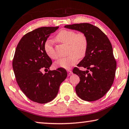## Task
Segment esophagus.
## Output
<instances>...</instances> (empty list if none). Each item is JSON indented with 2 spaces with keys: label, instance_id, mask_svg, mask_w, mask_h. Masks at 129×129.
Listing matches in <instances>:
<instances>
[{
  "label": "esophagus",
  "instance_id": "34e87169",
  "mask_svg": "<svg viewBox=\"0 0 129 129\" xmlns=\"http://www.w3.org/2000/svg\"><path fill=\"white\" fill-rule=\"evenodd\" d=\"M67 72H68V76H70L72 74V71H71V70H67Z\"/></svg>",
  "mask_w": 129,
  "mask_h": 129
}]
</instances>
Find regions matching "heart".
Instances as JSON below:
<instances>
[{
	"mask_svg": "<svg viewBox=\"0 0 129 129\" xmlns=\"http://www.w3.org/2000/svg\"><path fill=\"white\" fill-rule=\"evenodd\" d=\"M57 41L68 45L69 54L67 57L61 58L54 62L56 67L70 69L76 64L78 58H82L85 55L88 47V40L86 35L80 32L76 33L72 30H62L56 37ZM44 48L47 55L52 59H56L57 54L53 45L51 41H45Z\"/></svg>",
	"mask_w": 129,
	"mask_h": 129,
	"instance_id": "obj_1",
	"label": "heart"
}]
</instances>
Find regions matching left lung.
Listing matches in <instances>:
<instances>
[{"instance_id":"left-lung-1","label":"left lung","mask_w":129,"mask_h":129,"mask_svg":"<svg viewBox=\"0 0 129 129\" xmlns=\"http://www.w3.org/2000/svg\"><path fill=\"white\" fill-rule=\"evenodd\" d=\"M64 27L82 32L88 40L85 56L77 65L87 71H81L77 67L73 69L80 79L76 92L84 101L99 100L110 89L115 77L117 62L110 41L100 28L91 24H74Z\"/></svg>"}]
</instances>
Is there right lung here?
Returning <instances> with one entry per match:
<instances>
[{"label": "right lung", "mask_w": 129, "mask_h": 129, "mask_svg": "<svg viewBox=\"0 0 129 129\" xmlns=\"http://www.w3.org/2000/svg\"><path fill=\"white\" fill-rule=\"evenodd\" d=\"M58 27H43L26 34L17 44L12 61L16 82L21 91L31 101L45 104L57 94L60 84L67 77L62 68L43 74L52 64L44 45Z\"/></svg>", "instance_id": "1"}]
</instances>
